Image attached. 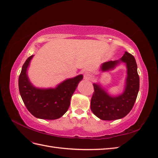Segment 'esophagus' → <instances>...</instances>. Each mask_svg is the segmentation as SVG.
Segmentation results:
<instances>
[{"label": "esophagus", "mask_w": 158, "mask_h": 158, "mask_svg": "<svg viewBox=\"0 0 158 158\" xmlns=\"http://www.w3.org/2000/svg\"><path fill=\"white\" fill-rule=\"evenodd\" d=\"M92 78V74L89 72H85L84 73V78L85 80H90Z\"/></svg>", "instance_id": "esophagus-1"}]
</instances>
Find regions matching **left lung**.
Returning a JSON list of instances; mask_svg holds the SVG:
<instances>
[{"label":"left lung","instance_id":"1","mask_svg":"<svg viewBox=\"0 0 158 158\" xmlns=\"http://www.w3.org/2000/svg\"><path fill=\"white\" fill-rule=\"evenodd\" d=\"M124 63L127 77L123 92L118 95L110 94L99 82L93 83L94 92L90 101V109L97 117L103 120H115L125 117L133 107L139 90V76L137 65L133 56L126 51L115 61L105 62L100 66L101 72L114 70Z\"/></svg>","mask_w":158,"mask_h":158}]
</instances>
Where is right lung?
I'll return each instance as SVG.
<instances>
[{"label":"right lung","instance_id":"add662e5","mask_svg":"<svg viewBox=\"0 0 158 158\" xmlns=\"http://www.w3.org/2000/svg\"><path fill=\"white\" fill-rule=\"evenodd\" d=\"M34 55L27 59L19 77V90L24 104L34 117L56 120L68 111L72 96L83 78L80 74L65 79L55 88H38L30 82L27 70Z\"/></svg>","mask_w":158,"mask_h":158}]
</instances>
